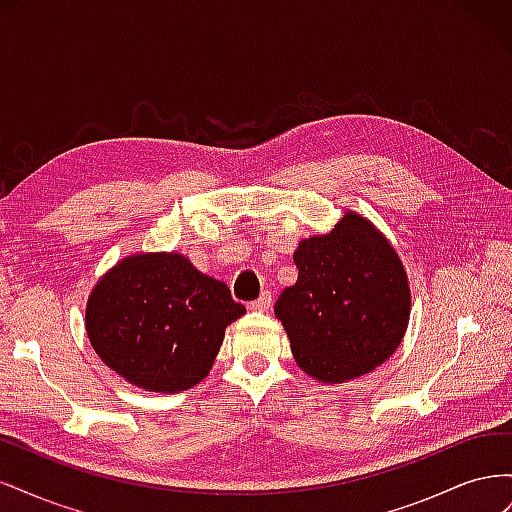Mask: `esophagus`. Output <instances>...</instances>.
Segmentation results:
<instances>
[{
	"label": "esophagus",
	"mask_w": 512,
	"mask_h": 512,
	"mask_svg": "<svg viewBox=\"0 0 512 512\" xmlns=\"http://www.w3.org/2000/svg\"><path fill=\"white\" fill-rule=\"evenodd\" d=\"M271 301H273V299H271V292L265 290L256 301L250 303V309H254V312H265V309L271 307Z\"/></svg>",
	"instance_id": "obj_1"
}]
</instances>
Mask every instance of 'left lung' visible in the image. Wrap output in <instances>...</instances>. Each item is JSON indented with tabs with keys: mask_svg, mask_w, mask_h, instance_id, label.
<instances>
[{
	"mask_svg": "<svg viewBox=\"0 0 512 512\" xmlns=\"http://www.w3.org/2000/svg\"><path fill=\"white\" fill-rule=\"evenodd\" d=\"M292 258L299 277L275 301V316L305 374L337 384L389 359L408 329L410 286L382 232L346 211Z\"/></svg>",
	"mask_w": 512,
	"mask_h": 512,
	"instance_id": "left-lung-1",
	"label": "left lung"
}]
</instances>
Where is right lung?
<instances>
[{
	"mask_svg": "<svg viewBox=\"0 0 512 512\" xmlns=\"http://www.w3.org/2000/svg\"><path fill=\"white\" fill-rule=\"evenodd\" d=\"M245 307L181 254L123 258L91 290L89 342L104 365L145 391L179 393L203 380L224 331Z\"/></svg>",
	"mask_w": 512,
	"mask_h": 512,
	"instance_id": "add662e5",
	"label": "right lung"
}]
</instances>
